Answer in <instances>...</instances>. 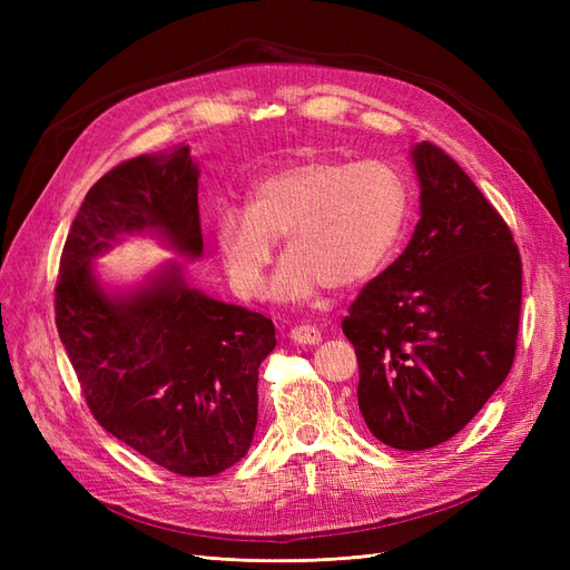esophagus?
<instances>
[{
  "label": "esophagus",
  "instance_id": "34e87169",
  "mask_svg": "<svg viewBox=\"0 0 570 570\" xmlns=\"http://www.w3.org/2000/svg\"><path fill=\"white\" fill-rule=\"evenodd\" d=\"M289 340L297 344H318L323 337H321L318 327H314V325H295L289 331Z\"/></svg>",
  "mask_w": 570,
  "mask_h": 570
}]
</instances>
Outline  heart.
Returning <instances> with one entry per match:
<instances>
[{"instance_id":"b5f03b06","label":"heart","mask_w":570,"mask_h":570,"mask_svg":"<svg viewBox=\"0 0 570 570\" xmlns=\"http://www.w3.org/2000/svg\"><path fill=\"white\" fill-rule=\"evenodd\" d=\"M406 220L402 178L381 161L306 159L258 178L247 209H223L214 239L233 289L252 299L283 239L285 262L271 295L312 299L321 285L350 289L371 281L392 254Z\"/></svg>"}]
</instances>
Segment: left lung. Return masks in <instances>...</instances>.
Instances as JSON below:
<instances>
[{"label":"left lung","instance_id":"1","mask_svg":"<svg viewBox=\"0 0 570 570\" xmlns=\"http://www.w3.org/2000/svg\"><path fill=\"white\" fill-rule=\"evenodd\" d=\"M421 218L350 306L358 409L394 450L454 438L507 381L521 318V254L494 206L433 142L411 149Z\"/></svg>","mask_w":570,"mask_h":570}]
</instances>
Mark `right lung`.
<instances>
[{"label":"right lung","mask_w":570,"mask_h":570,"mask_svg":"<svg viewBox=\"0 0 570 570\" xmlns=\"http://www.w3.org/2000/svg\"><path fill=\"white\" fill-rule=\"evenodd\" d=\"M197 178L185 145L101 176L66 237L55 289L59 337L97 423L187 478L216 475L247 454L273 321L189 287L178 262L128 292H109L92 262L145 230L202 256Z\"/></svg>","instance_id":"1"}]
</instances>
